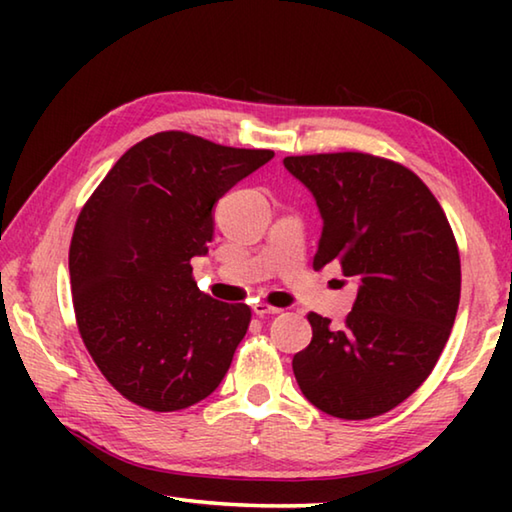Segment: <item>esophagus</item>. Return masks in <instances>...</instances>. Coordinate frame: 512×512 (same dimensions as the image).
Wrapping results in <instances>:
<instances>
[{
  "label": "esophagus",
  "instance_id": "obj_1",
  "mask_svg": "<svg viewBox=\"0 0 512 512\" xmlns=\"http://www.w3.org/2000/svg\"><path fill=\"white\" fill-rule=\"evenodd\" d=\"M253 311L255 314L259 316V318H264V316H275V314H280V307H271V305H266V302H255L253 305Z\"/></svg>",
  "mask_w": 512,
  "mask_h": 512
}]
</instances>
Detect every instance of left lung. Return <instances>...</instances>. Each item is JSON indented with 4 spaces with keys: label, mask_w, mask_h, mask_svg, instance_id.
Listing matches in <instances>:
<instances>
[{
    "label": "left lung",
    "mask_w": 512,
    "mask_h": 512,
    "mask_svg": "<svg viewBox=\"0 0 512 512\" xmlns=\"http://www.w3.org/2000/svg\"><path fill=\"white\" fill-rule=\"evenodd\" d=\"M284 167L323 216L314 268L359 284L343 327L311 311L293 357L302 395L327 415L368 420L431 375L461 300V257L443 207L411 169L370 153L289 155Z\"/></svg>",
    "instance_id": "8db88e82"
}]
</instances>
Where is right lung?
I'll use <instances>...</instances> for the list:
<instances>
[{
	"mask_svg": "<svg viewBox=\"0 0 512 512\" xmlns=\"http://www.w3.org/2000/svg\"><path fill=\"white\" fill-rule=\"evenodd\" d=\"M271 158L155 133L121 155L83 205L69 246L76 325L128 402L180 411L221 384L250 307L198 289L192 257L207 253L216 201Z\"/></svg>",
	"mask_w": 512,
	"mask_h": 512,
	"instance_id": "right-lung-1",
	"label": "right lung"
}]
</instances>
